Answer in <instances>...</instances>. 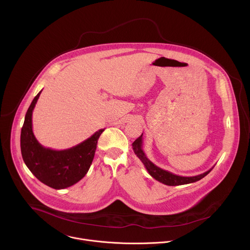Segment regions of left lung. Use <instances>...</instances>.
<instances>
[{
  "label": "left lung",
  "instance_id": "left-lung-1",
  "mask_svg": "<svg viewBox=\"0 0 250 250\" xmlns=\"http://www.w3.org/2000/svg\"><path fill=\"white\" fill-rule=\"evenodd\" d=\"M144 134V133H142ZM142 134L136 138L133 144H132V149L133 152L136 154V156L140 159V161L144 163L145 167L146 168L147 172L149 173V175L151 177H153L155 180H157L158 182L168 185V186H179V185H185V184H190V183H194L197 182L199 180H201L202 178H204L206 175H208L210 170L213 168H210L209 170L197 175V176H192V177H184V176H179L173 174L167 170H164L158 166H156L154 163H152L146 155L145 151L142 150Z\"/></svg>",
  "mask_w": 250,
  "mask_h": 250
}]
</instances>
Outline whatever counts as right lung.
Masks as SVG:
<instances>
[{"mask_svg": "<svg viewBox=\"0 0 250 250\" xmlns=\"http://www.w3.org/2000/svg\"><path fill=\"white\" fill-rule=\"evenodd\" d=\"M41 93L34 97L24 117L21 132V156L26 167L41 182L56 190L65 189L79 182L87 174L98 139L104 128L68 149L55 150L42 146L32 131V112Z\"/></svg>", "mask_w": 250, "mask_h": 250, "instance_id": "1", "label": "right lung"}]
</instances>
